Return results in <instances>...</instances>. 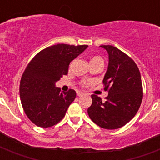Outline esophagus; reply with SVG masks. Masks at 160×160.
<instances>
[{
	"instance_id": "obj_1",
	"label": "esophagus",
	"mask_w": 160,
	"mask_h": 160,
	"mask_svg": "<svg viewBox=\"0 0 160 160\" xmlns=\"http://www.w3.org/2000/svg\"><path fill=\"white\" fill-rule=\"evenodd\" d=\"M85 95V93L82 92V91H77V95L80 97V96H82V95Z\"/></svg>"
}]
</instances>
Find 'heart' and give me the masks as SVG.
<instances>
[{
  "mask_svg": "<svg viewBox=\"0 0 160 160\" xmlns=\"http://www.w3.org/2000/svg\"><path fill=\"white\" fill-rule=\"evenodd\" d=\"M96 59H100V57H98V56H95V57L93 58L92 60H96ZM86 84H87V83H86V82H83V83H82V85H86Z\"/></svg>",
  "mask_w": 160,
  "mask_h": 160,
  "instance_id": "obj_1",
  "label": "heart"
}]
</instances>
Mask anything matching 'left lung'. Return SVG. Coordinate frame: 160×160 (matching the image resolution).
Instances as JSON below:
<instances>
[{
    "instance_id": "1",
    "label": "left lung",
    "mask_w": 160,
    "mask_h": 160,
    "mask_svg": "<svg viewBox=\"0 0 160 160\" xmlns=\"http://www.w3.org/2000/svg\"><path fill=\"white\" fill-rule=\"evenodd\" d=\"M109 54V65L103 83L109 95L103 101L92 95L88 114L103 129L121 128L139 110L143 99L141 75L134 60L113 46H100Z\"/></svg>"
}]
</instances>
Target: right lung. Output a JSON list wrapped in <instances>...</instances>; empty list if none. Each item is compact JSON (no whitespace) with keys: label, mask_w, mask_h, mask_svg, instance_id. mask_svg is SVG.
Listing matches in <instances>:
<instances>
[{"label":"right lung","mask_w":160,"mask_h":160,"mask_svg":"<svg viewBox=\"0 0 160 160\" xmlns=\"http://www.w3.org/2000/svg\"><path fill=\"white\" fill-rule=\"evenodd\" d=\"M88 46L57 44L40 51L29 63L20 83V97L26 114L39 127L48 128L65 117L76 92H60L55 82L67 75L69 65Z\"/></svg>","instance_id":"right-lung-1"}]
</instances>
